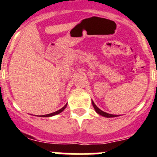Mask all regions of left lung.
<instances>
[{"label":"left lung","instance_id":"obj_1","mask_svg":"<svg viewBox=\"0 0 157 157\" xmlns=\"http://www.w3.org/2000/svg\"><path fill=\"white\" fill-rule=\"evenodd\" d=\"M92 104H93V106H94V109H95L96 112H97L98 114H99V115H101V116H104V117L112 118V117H117V116H119L118 115H112V114H109V113H107V112H103V111H101V109L98 108V107H97V105L94 104V102L93 101H92Z\"/></svg>","mask_w":157,"mask_h":157}]
</instances>
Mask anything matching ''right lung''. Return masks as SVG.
Here are the masks:
<instances>
[{"label": "right lung", "mask_w": 157, "mask_h": 157, "mask_svg": "<svg viewBox=\"0 0 157 157\" xmlns=\"http://www.w3.org/2000/svg\"><path fill=\"white\" fill-rule=\"evenodd\" d=\"M66 107H67V105H65L64 106H63L62 109H59V110L56 111V112H52V113H50V114H47V115H44V116H41V117H50V116H56V115L59 114L60 112H62L63 110H64Z\"/></svg>", "instance_id": "obj_1"}]
</instances>
